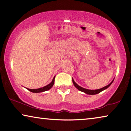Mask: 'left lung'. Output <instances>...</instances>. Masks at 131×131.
<instances>
[{
  "label": "left lung",
  "mask_w": 131,
  "mask_h": 131,
  "mask_svg": "<svg viewBox=\"0 0 131 131\" xmlns=\"http://www.w3.org/2000/svg\"><path fill=\"white\" fill-rule=\"evenodd\" d=\"M72 82H73V84L75 86L77 89L78 90H80V91L81 92H85L86 94H88V95H96V94H97L99 93H100V92H101L102 91H104V89H106L108 88L111 85V83H113V81H114V80L112 81V82H111L110 84H108V85L106 86H104L103 88H102L101 89H96V90H89V89H85L81 87L80 86H79L78 84H77V83L74 82V81L73 80V79H72Z\"/></svg>",
  "instance_id": "1"
}]
</instances>
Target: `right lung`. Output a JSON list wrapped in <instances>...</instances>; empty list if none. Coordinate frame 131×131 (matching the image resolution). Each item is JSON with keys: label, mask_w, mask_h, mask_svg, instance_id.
I'll return each mask as SVG.
<instances>
[{"label": "right lung", "mask_w": 131, "mask_h": 131, "mask_svg": "<svg viewBox=\"0 0 131 131\" xmlns=\"http://www.w3.org/2000/svg\"><path fill=\"white\" fill-rule=\"evenodd\" d=\"M54 78H55V77H54V78L53 79L51 82L49 83V84H48V85L45 86H44L43 88H39V89H30L28 88H27V89L28 90V91H29L30 92H33V93H39V92H42L48 91V90L50 89L53 86V85H54Z\"/></svg>", "instance_id": "obj_1"}]
</instances>
